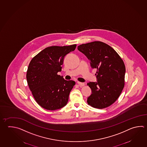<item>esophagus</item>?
Instances as JSON below:
<instances>
[{
    "instance_id": "esophagus-1",
    "label": "esophagus",
    "mask_w": 147,
    "mask_h": 147,
    "mask_svg": "<svg viewBox=\"0 0 147 147\" xmlns=\"http://www.w3.org/2000/svg\"><path fill=\"white\" fill-rule=\"evenodd\" d=\"M77 83H78V85H80V86H83L85 85V84L84 83H81V82H78Z\"/></svg>"
}]
</instances>
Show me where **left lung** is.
<instances>
[{
	"instance_id": "1",
	"label": "left lung",
	"mask_w": 147,
	"mask_h": 147,
	"mask_svg": "<svg viewBox=\"0 0 147 147\" xmlns=\"http://www.w3.org/2000/svg\"><path fill=\"white\" fill-rule=\"evenodd\" d=\"M78 49L88 59L92 68L97 69V82L87 83L92 91L88 104L94 108L108 107L116 101L124 88V62L114 49L103 42L80 45Z\"/></svg>"
}]
</instances>
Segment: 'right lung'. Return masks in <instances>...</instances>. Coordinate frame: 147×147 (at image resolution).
<instances>
[{"label": "right lung", "instance_id": "obj_1", "mask_svg": "<svg viewBox=\"0 0 147 147\" xmlns=\"http://www.w3.org/2000/svg\"><path fill=\"white\" fill-rule=\"evenodd\" d=\"M76 45L46 48L31 60L26 80L34 99L42 108L55 110L67 105L75 82L58 75L65 56L75 50Z\"/></svg>", "mask_w": 147, "mask_h": 147}]
</instances>
